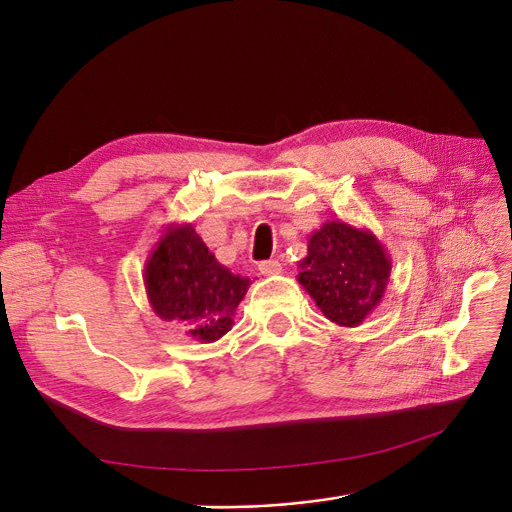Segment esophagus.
I'll list each match as a JSON object with an SVG mask.
<instances>
[{"instance_id":"1","label":"esophagus","mask_w":512,"mask_h":512,"mask_svg":"<svg viewBox=\"0 0 512 512\" xmlns=\"http://www.w3.org/2000/svg\"><path fill=\"white\" fill-rule=\"evenodd\" d=\"M280 272H282V263L276 261V259L259 263V274L261 276H278Z\"/></svg>"}]
</instances>
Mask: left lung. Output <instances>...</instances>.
<instances>
[{
  "instance_id": "8db88e82",
  "label": "left lung",
  "mask_w": 512,
  "mask_h": 512,
  "mask_svg": "<svg viewBox=\"0 0 512 512\" xmlns=\"http://www.w3.org/2000/svg\"><path fill=\"white\" fill-rule=\"evenodd\" d=\"M299 284L330 321L357 328L384 299L392 259L369 228L328 220L307 238Z\"/></svg>"
}]
</instances>
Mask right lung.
I'll list each match as a JSON object with an SVG mask.
<instances>
[{"label": "right lung", "mask_w": 512, "mask_h": 512, "mask_svg": "<svg viewBox=\"0 0 512 512\" xmlns=\"http://www.w3.org/2000/svg\"><path fill=\"white\" fill-rule=\"evenodd\" d=\"M147 301L164 321H176L203 344L234 326V313L251 286L207 249L193 224L172 222L161 230L143 272Z\"/></svg>", "instance_id": "1"}]
</instances>
